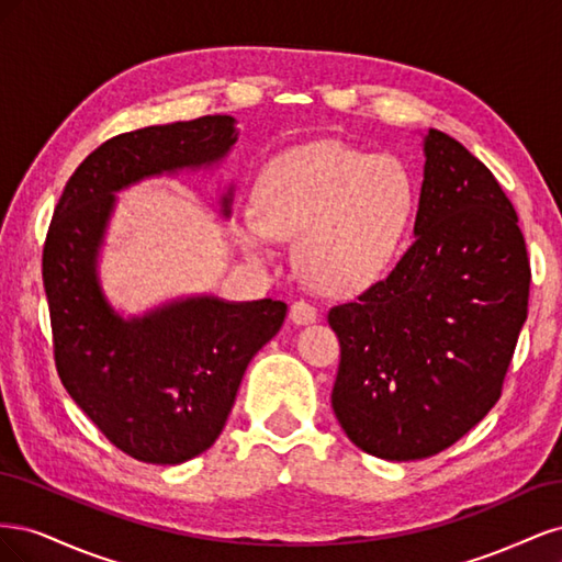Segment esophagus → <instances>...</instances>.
I'll return each mask as SVG.
<instances>
[{
  "instance_id": "obj_1",
  "label": "esophagus",
  "mask_w": 562,
  "mask_h": 562,
  "mask_svg": "<svg viewBox=\"0 0 562 562\" xmlns=\"http://www.w3.org/2000/svg\"><path fill=\"white\" fill-rule=\"evenodd\" d=\"M316 318H318V312H316L314 304L304 302V300L293 302V307H291V321L295 323V326H310V323H316Z\"/></svg>"
}]
</instances>
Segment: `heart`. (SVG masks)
I'll return each instance as SVG.
<instances>
[{
    "label": "heart",
    "instance_id": "heart-1",
    "mask_svg": "<svg viewBox=\"0 0 562 562\" xmlns=\"http://www.w3.org/2000/svg\"><path fill=\"white\" fill-rule=\"evenodd\" d=\"M232 234L248 258L269 262L295 239L297 267L318 291L361 293L394 267L417 211L411 171L389 155L321 140L281 151L255 184Z\"/></svg>",
    "mask_w": 562,
    "mask_h": 562
}]
</instances>
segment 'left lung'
Listing matches in <instances>:
<instances>
[{"instance_id":"left-lung-1","label":"left lung","mask_w":562,"mask_h":562,"mask_svg":"<svg viewBox=\"0 0 562 562\" xmlns=\"http://www.w3.org/2000/svg\"><path fill=\"white\" fill-rule=\"evenodd\" d=\"M415 244L359 300L328 312L333 411L389 462L450 448L502 396L530 295L518 215L483 161L443 131L422 140Z\"/></svg>"}]
</instances>
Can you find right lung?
Masks as SVG:
<instances>
[{"mask_svg":"<svg viewBox=\"0 0 562 562\" xmlns=\"http://www.w3.org/2000/svg\"><path fill=\"white\" fill-rule=\"evenodd\" d=\"M236 140L229 114L116 135L67 180L46 234L42 274L60 382L112 446L147 464H182L215 443L288 304L203 293L119 314L100 281L116 194L149 178L213 171ZM232 199L234 184L217 201L225 220Z\"/></svg>","mask_w":562,"mask_h":562,"instance_id":"right-lung-1","label":"right lung"}]
</instances>
